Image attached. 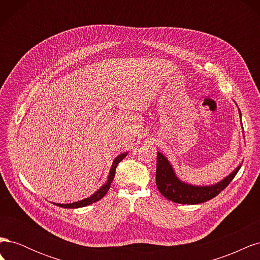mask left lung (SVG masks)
I'll return each mask as SVG.
<instances>
[{"mask_svg": "<svg viewBox=\"0 0 260 260\" xmlns=\"http://www.w3.org/2000/svg\"><path fill=\"white\" fill-rule=\"evenodd\" d=\"M235 103V102H234ZM237 104V103H235ZM238 106V105H237ZM239 115L242 124V114L239 108ZM243 128V127H242ZM244 135V131H243ZM244 137V136H243ZM242 166V162L232 170L229 175L224 177L219 182L208 185H195L181 180L172 166L170 160L162 153L157 152V164H156V184L158 191L162 194L164 198L178 204H200L214 199L223 188L229 184L235 175L238 174Z\"/></svg>", "mask_w": 260, "mask_h": 260, "instance_id": "left-lung-1", "label": "left lung"}]
</instances>
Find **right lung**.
I'll use <instances>...</instances> for the list:
<instances>
[{
    "label": "right lung",
    "mask_w": 260,
    "mask_h": 260,
    "mask_svg": "<svg viewBox=\"0 0 260 260\" xmlns=\"http://www.w3.org/2000/svg\"><path fill=\"white\" fill-rule=\"evenodd\" d=\"M127 155H128V152H124V153L118 155L116 157V158L113 161V164H112L111 169H109V174H108V177H107V181L99 188L98 191H95L92 195H90L89 198L83 199V200L78 201V202H74V203H67V204L53 203L54 205L62 207V208H80V207H85V206H88V205H91V204L100 201L101 199H103L104 196H105V194L108 192L109 187H111V184H112L113 180H114V177H115V171H116V168H117V165L119 164Z\"/></svg>",
    "instance_id": "1"
}]
</instances>
